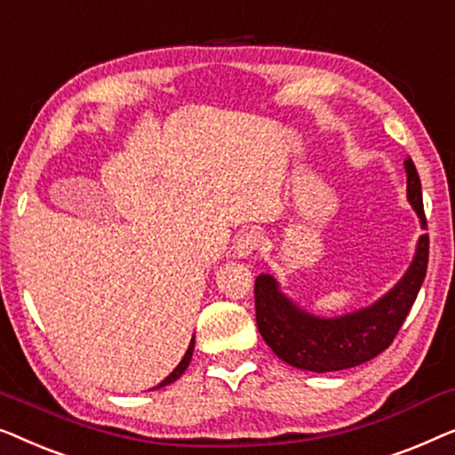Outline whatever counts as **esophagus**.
Segmentation results:
<instances>
[{
	"instance_id": "1",
	"label": "esophagus",
	"mask_w": 455,
	"mask_h": 455,
	"mask_svg": "<svg viewBox=\"0 0 455 455\" xmlns=\"http://www.w3.org/2000/svg\"><path fill=\"white\" fill-rule=\"evenodd\" d=\"M259 245V233H255V230H247V233L239 235V239L235 243V255L236 258H251L255 253V249Z\"/></svg>"
}]
</instances>
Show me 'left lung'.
I'll list each match as a JSON object with an SVG mask.
<instances>
[{"label":"left lung","mask_w":455,"mask_h":455,"mask_svg":"<svg viewBox=\"0 0 455 455\" xmlns=\"http://www.w3.org/2000/svg\"><path fill=\"white\" fill-rule=\"evenodd\" d=\"M408 202L427 228L422 210L420 179L412 158L404 161ZM428 264V235H420L417 253L400 283L373 305L340 317H317L300 309L280 291L270 274L255 278V319L258 330L274 355L291 367L328 373L356 367L383 353L394 342L412 309Z\"/></svg>","instance_id":"left-lung-1"}]
</instances>
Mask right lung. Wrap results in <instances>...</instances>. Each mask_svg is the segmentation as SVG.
<instances>
[{"instance_id":"obj_1","label":"right lung","mask_w":455,"mask_h":455,"mask_svg":"<svg viewBox=\"0 0 455 455\" xmlns=\"http://www.w3.org/2000/svg\"><path fill=\"white\" fill-rule=\"evenodd\" d=\"M194 348H196V340H194V338H191V342H189V348H188V353H185V356L181 358V363H179L177 367L171 371V375L166 377V379H163L161 383H158L156 389H158V387H164V386H169V383H172V381H177L179 377H181V375L185 373V369L189 367V361H191V355H194Z\"/></svg>"}]
</instances>
